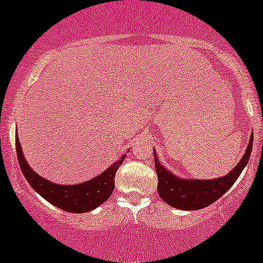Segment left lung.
<instances>
[{
  "instance_id": "8db88e82",
  "label": "left lung",
  "mask_w": 263,
  "mask_h": 263,
  "mask_svg": "<svg viewBox=\"0 0 263 263\" xmlns=\"http://www.w3.org/2000/svg\"><path fill=\"white\" fill-rule=\"evenodd\" d=\"M253 145V136H251L248 147L244 153L240 162L231 170L230 173L223 177L212 180H183L177 177L165 167H163L154 154L155 171L158 175V194L160 199L171 207L182 211H196L208 207L234 185L241 171L248 163Z\"/></svg>"
}]
</instances>
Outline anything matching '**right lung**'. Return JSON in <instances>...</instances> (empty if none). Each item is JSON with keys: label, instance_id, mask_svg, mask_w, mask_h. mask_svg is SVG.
I'll return each mask as SVG.
<instances>
[{"label": "right lung", "instance_id": "obj_1", "mask_svg": "<svg viewBox=\"0 0 263 263\" xmlns=\"http://www.w3.org/2000/svg\"><path fill=\"white\" fill-rule=\"evenodd\" d=\"M15 145L20 170L27 178L28 183L48 203L72 213L90 212L109 199L114 190L116 172L127 155H122L121 159L113 163L100 176H96L92 180L78 185H59L41 177L29 167L23 154L17 135H15Z\"/></svg>", "mask_w": 263, "mask_h": 263}]
</instances>
